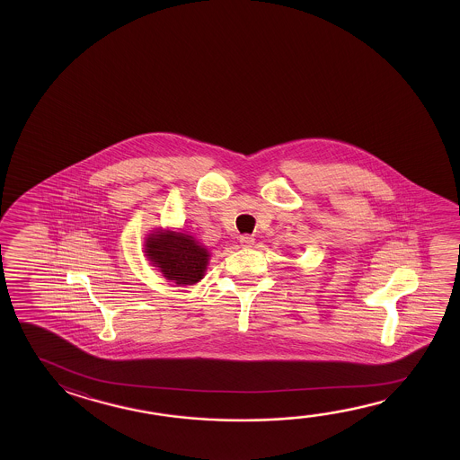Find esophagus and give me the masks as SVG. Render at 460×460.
I'll list each match as a JSON object with an SVG mask.
<instances>
[{
	"instance_id": "1",
	"label": "esophagus",
	"mask_w": 460,
	"mask_h": 460,
	"mask_svg": "<svg viewBox=\"0 0 460 460\" xmlns=\"http://www.w3.org/2000/svg\"><path fill=\"white\" fill-rule=\"evenodd\" d=\"M242 247H252L255 243V239L252 235H241Z\"/></svg>"
}]
</instances>
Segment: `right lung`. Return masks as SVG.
I'll list each match as a JSON object with an SVG mask.
<instances>
[{
  "mask_svg": "<svg viewBox=\"0 0 460 460\" xmlns=\"http://www.w3.org/2000/svg\"><path fill=\"white\" fill-rule=\"evenodd\" d=\"M146 253L168 280L178 286H190L204 278L208 252L188 234H151L146 241Z\"/></svg>",
  "mask_w": 460,
  "mask_h": 460,
  "instance_id": "1",
  "label": "right lung"
}]
</instances>
